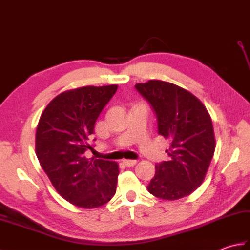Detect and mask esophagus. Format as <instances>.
I'll use <instances>...</instances> for the list:
<instances>
[{
    "label": "esophagus",
    "instance_id": "1",
    "mask_svg": "<svg viewBox=\"0 0 250 250\" xmlns=\"http://www.w3.org/2000/svg\"><path fill=\"white\" fill-rule=\"evenodd\" d=\"M124 163H125V166H126V167H133L137 163V160H125V159Z\"/></svg>",
    "mask_w": 250,
    "mask_h": 250
}]
</instances>
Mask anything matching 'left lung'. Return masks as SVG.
<instances>
[{
    "label": "left lung",
    "mask_w": 250,
    "mask_h": 250,
    "mask_svg": "<svg viewBox=\"0 0 250 250\" xmlns=\"http://www.w3.org/2000/svg\"><path fill=\"white\" fill-rule=\"evenodd\" d=\"M137 90L157 118L158 133L171 142L168 161L156 164L147 189L162 200L187 196L204 180L215 152L213 122L205 106L176 84L149 81Z\"/></svg>",
    "instance_id": "1"
}]
</instances>
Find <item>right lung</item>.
I'll return each mask as SVG.
<instances>
[{
	"instance_id": "right-lung-1",
	"label": "right lung",
	"mask_w": 250,
	"mask_h": 250,
	"mask_svg": "<svg viewBox=\"0 0 250 250\" xmlns=\"http://www.w3.org/2000/svg\"><path fill=\"white\" fill-rule=\"evenodd\" d=\"M117 84L82 87L58 95L47 105L36 129V156L63 199L83 208H95L116 193L118 164L89 161L94 125L116 93ZM95 141V139L93 140Z\"/></svg>"
}]
</instances>
